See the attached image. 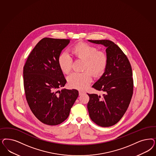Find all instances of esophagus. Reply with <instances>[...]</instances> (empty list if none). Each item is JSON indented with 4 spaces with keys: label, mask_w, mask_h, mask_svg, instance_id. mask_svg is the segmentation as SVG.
<instances>
[{
    "label": "esophagus",
    "mask_w": 156,
    "mask_h": 156,
    "mask_svg": "<svg viewBox=\"0 0 156 156\" xmlns=\"http://www.w3.org/2000/svg\"><path fill=\"white\" fill-rule=\"evenodd\" d=\"M79 95H83L84 94H86V92H84V91H82V90H79Z\"/></svg>",
    "instance_id": "1"
}]
</instances>
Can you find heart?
Masks as SVG:
<instances>
[{
  "label": "heart",
  "mask_w": 156,
  "mask_h": 156,
  "mask_svg": "<svg viewBox=\"0 0 156 156\" xmlns=\"http://www.w3.org/2000/svg\"><path fill=\"white\" fill-rule=\"evenodd\" d=\"M73 54L76 58L84 60L82 73L75 72L68 77L69 86L77 90H83L90 86L92 80V74L100 76L105 72L107 65V56L97 48L86 43L76 45L72 49ZM58 66L62 72L68 74L72 69L73 60L68 53L62 52L58 58Z\"/></svg>",
  "instance_id": "b5f03b06"
}]
</instances>
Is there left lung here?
I'll return each mask as SVG.
<instances>
[{"instance_id":"left-lung-1","label":"left lung","mask_w":156,"mask_h":156,"mask_svg":"<svg viewBox=\"0 0 156 156\" xmlns=\"http://www.w3.org/2000/svg\"><path fill=\"white\" fill-rule=\"evenodd\" d=\"M88 41L106 47L108 61L104 73L92 86L103 91V96L88 94L87 108L91 120L96 125L110 127L120 121L130 103L133 93L132 69L127 56L112 41Z\"/></svg>"}]
</instances>
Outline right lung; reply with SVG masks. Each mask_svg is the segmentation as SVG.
<instances>
[{"label": "right lung", "instance_id": "1", "mask_svg": "<svg viewBox=\"0 0 156 156\" xmlns=\"http://www.w3.org/2000/svg\"><path fill=\"white\" fill-rule=\"evenodd\" d=\"M69 42V39L42 38L23 67L27 103L35 117L48 125H57L66 120L79 96L78 90L74 89L57 90L66 83L58 58Z\"/></svg>", "mask_w": 156, "mask_h": 156}]
</instances>
